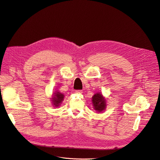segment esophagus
I'll list each match as a JSON object with an SVG mask.
<instances>
[{"instance_id": "obj_1", "label": "esophagus", "mask_w": 160, "mask_h": 160, "mask_svg": "<svg viewBox=\"0 0 160 160\" xmlns=\"http://www.w3.org/2000/svg\"><path fill=\"white\" fill-rule=\"evenodd\" d=\"M75 92L77 94H81L82 92V90H76Z\"/></svg>"}]
</instances>
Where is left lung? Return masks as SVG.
<instances>
[{
  "mask_svg": "<svg viewBox=\"0 0 160 160\" xmlns=\"http://www.w3.org/2000/svg\"><path fill=\"white\" fill-rule=\"evenodd\" d=\"M94 109L97 112H103L107 108V100L101 92L94 94L91 100Z\"/></svg>",
  "mask_w": 160,
  "mask_h": 160,
  "instance_id": "1",
  "label": "left lung"
}]
</instances>
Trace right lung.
I'll return each instance as SVG.
<instances>
[{
	"label": "right lung",
	"instance_id": "right-lung-1",
	"mask_svg": "<svg viewBox=\"0 0 160 160\" xmlns=\"http://www.w3.org/2000/svg\"><path fill=\"white\" fill-rule=\"evenodd\" d=\"M64 94L60 92L59 91H55L53 94H52V98H50L52 101V104L53 107H58L61 105L62 102L64 99Z\"/></svg>",
	"mask_w": 160,
	"mask_h": 160
}]
</instances>
